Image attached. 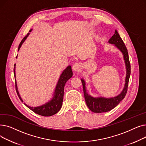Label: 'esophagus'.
<instances>
[{
  "mask_svg": "<svg viewBox=\"0 0 146 146\" xmlns=\"http://www.w3.org/2000/svg\"><path fill=\"white\" fill-rule=\"evenodd\" d=\"M82 67V65L80 63H76L73 66V69L76 72H80Z\"/></svg>",
  "mask_w": 146,
  "mask_h": 146,
  "instance_id": "34e87169",
  "label": "esophagus"
}]
</instances>
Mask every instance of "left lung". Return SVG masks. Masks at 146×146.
<instances>
[{"mask_svg":"<svg viewBox=\"0 0 146 146\" xmlns=\"http://www.w3.org/2000/svg\"><path fill=\"white\" fill-rule=\"evenodd\" d=\"M109 42L115 45L116 47L121 51L124 55V58L127 68L125 85V88H124L121 94L116 97L110 99H106L104 98H94L89 96L86 93L85 82L82 79L81 80L83 85L84 96H85V101L87 106L91 111L96 113H102L111 111V110L113 109L116 106H117L118 104L125 98L128 90V82L130 74H131V65H130V62L129 60L128 50L124 41L121 39V38L120 37L117 30H115V34L110 38Z\"/></svg>","mask_w":146,"mask_h":146,"instance_id":"8db88e82","label":"left lung"}]
</instances>
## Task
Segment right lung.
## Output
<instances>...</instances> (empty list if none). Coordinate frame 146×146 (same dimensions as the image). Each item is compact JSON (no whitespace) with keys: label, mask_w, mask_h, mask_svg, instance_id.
<instances>
[{"label":"right lung","mask_w":146,"mask_h":146,"mask_svg":"<svg viewBox=\"0 0 146 146\" xmlns=\"http://www.w3.org/2000/svg\"><path fill=\"white\" fill-rule=\"evenodd\" d=\"M31 30L32 29L29 30V32L31 31ZM28 35H29V33L21 41L18 47V50H19L21 45L22 44L23 42H24V41L25 40ZM17 57V56L16 58ZM15 64H14V68H13L14 76L15 77ZM72 76H73V72L72 70V68H71V66H69L63 71L62 74H61L60 78L58 80V83L56 88L54 96V98L51 99V101H50L48 103L40 106L34 107V108H33V107H31L28 105H27L25 104H24L28 107V108H29L31 110L34 112L35 113L40 115H41V116L50 117L56 114L60 111V110L61 108V106H62L63 101V96H64V88L65 84L69 79H70L72 77ZM15 88H16L17 92L19 99H21L22 102H23L21 98L19 95V92L17 90L16 82H15Z\"/></svg>","instance_id":"right-lung-1"}]
</instances>
